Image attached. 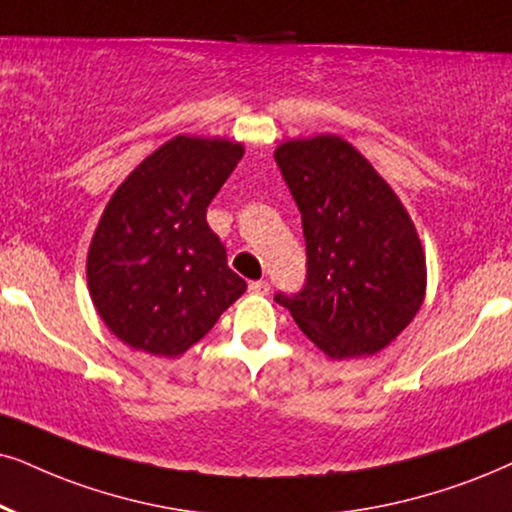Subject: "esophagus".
Masks as SVG:
<instances>
[{
  "label": "esophagus",
  "mask_w": 512,
  "mask_h": 512,
  "mask_svg": "<svg viewBox=\"0 0 512 512\" xmlns=\"http://www.w3.org/2000/svg\"><path fill=\"white\" fill-rule=\"evenodd\" d=\"M248 290L252 295H269V283L267 281H252Z\"/></svg>",
  "instance_id": "1"
}]
</instances>
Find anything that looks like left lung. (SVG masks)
Here are the masks:
<instances>
[{
    "mask_svg": "<svg viewBox=\"0 0 512 512\" xmlns=\"http://www.w3.org/2000/svg\"><path fill=\"white\" fill-rule=\"evenodd\" d=\"M274 158L307 241V286L274 300L326 357H373L423 307L428 267L416 224L392 186L338 134L288 139Z\"/></svg>",
    "mask_w": 512,
    "mask_h": 512,
    "instance_id": "left-lung-1",
    "label": "left lung"
}]
</instances>
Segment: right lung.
<instances>
[{
  "label": "right lung",
  "instance_id": "right-lung-1",
  "mask_svg": "<svg viewBox=\"0 0 512 512\" xmlns=\"http://www.w3.org/2000/svg\"><path fill=\"white\" fill-rule=\"evenodd\" d=\"M243 153L241 141L177 134L108 200L89 243L87 288L127 347L179 357L248 288L205 219Z\"/></svg>",
  "mask_w": 512,
  "mask_h": 512
}]
</instances>
